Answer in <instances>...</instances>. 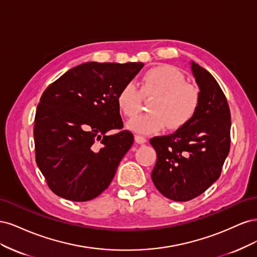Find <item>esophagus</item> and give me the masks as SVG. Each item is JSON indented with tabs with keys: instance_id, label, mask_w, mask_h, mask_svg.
I'll list each match as a JSON object with an SVG mask.
<instances>
[{
	"instance_id": "obj_1",
	"label": "esophagus",
	"mask_w": 257,
	"mask_h": 257,
	"mask_svg": "<svg viewBox=\"0 0 257 257\" xmlns=\"http://www.w3.org/2000/svg\"><path fill=\"white\" fill-rule=\"evenodd\" d=\"M135 142L137 144H145V143H147V138L144 137V136H141V135H136L135 136Z\"/></svg>"
}]
</instances>
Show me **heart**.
<instances>
[{
  "label": "heart",
  "mask_w": 257,
  "mask_h": 257,
  "mask_svg": "<svg viewBox=\"0 0 257 257\" xmlns=\"http://www.w3.org/2000/svg\"><path fill=\"white\" fill-rule=\"evenodd\" d=\"M142 94L155 95L150 113L131 120L127 128L138 134L149 135L167 126L176 131L188 124L199 106L196 85L186 82L184 75L176 67L161 64L148 69L141 80V92L133 83L123 85L116 95V104L123 114L133 118L142 109Z\"/></svg>",
  "instance_id": "b5f03b06"
}]
</instances>
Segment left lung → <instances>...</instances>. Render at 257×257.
Listing matches in <instances>:
<instances>
[{
  "instance_id": "1",
  "label": "left lung",
  "mask_w": 257,
  "mask_h": 257,
  "mask_svg": "<svg viewBox=\"0 0 257 257\" xmlns=\"http://www.w3.org/2000/svg\"><path fill=\"white\" fill-rule=\"evenodd\" d=\"M192 73L199 88V106L193 119L174 134L157 136L152 181L160 193L175 201L203 194L219 179L230 147V111L214 77L195 62Z\"/></svg>"
}]
</instances>
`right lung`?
Returning a JSON list of instances; mask_svg holds the SVG:
<instances>
[{"label": "right lung", "instance_id": "1", "mask_svg": "<svg viewBox=\"0 0 257 257\" xmlns=\"http://www.w3.org/2000/svg\"><path fill=\"white\" fill-rule=\"evenodd\" d=\"M143 63L88 62L69 69L45 90L34 124L36 164L50 190L73 201L97 197L109 186L133 145L116 95Z\"/></svg>", "mask_w": 257, "mask_h": 257}]
</instances>
